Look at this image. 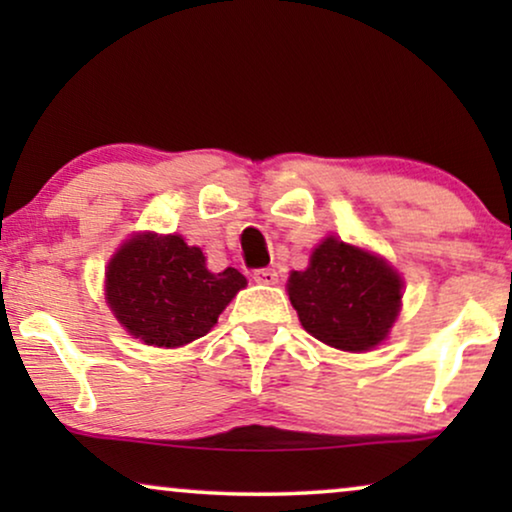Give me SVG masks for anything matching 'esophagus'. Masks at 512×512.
I'll use <instances>...</instances> for the list:
<instances>
[{"label":"esophagus","mask_w":512,"mask_h":512,"mask_svg":"<svg viewBox=\"0 0 512 512\" xmlns=\"http://www.w3.org/2000/svg\"><path fill=\"white\" fill-rule=\"evenodd\" d=\"M277 270L275 268H258L254 270V282L258 284H277Z\"/></svg>","instance_id":"1"}]
</instances>
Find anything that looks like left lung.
<instances>
[{
  "mask_svg": "<svg viewBox=\"0 0 512 512\" xmlns=\"http://www.w3.org/2000/svg\"><path fill=\"white\" fill-rule=\"evenodd\" d=\"M401 277L382 258L328 237L310 268L291 272L289 298L300 324L342 352H366L387 338L401 307Z\"/></svg>",
  "mask_w": 512,
  "mask_h": 512,
  "instance_id": "1",
  "label": "left lung"
}]
</instances>
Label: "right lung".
<instances>
[{"instance_id": "1", "label": "right lung", "mask_w": 512, "mask_h": 512, "mask_svg": "<svg viewBox=\"0 0 512 512\" xmlns=\"http://www.w3.org/2000/svg\"><path fill=\"white\" fill-rule=\"evenodd\" d=\"M247 279L235 268L209 272L198 247L179 235H137L107 270L116 319L146 345L181 347L212 331Z\"/></svg>"}]
</instances>
